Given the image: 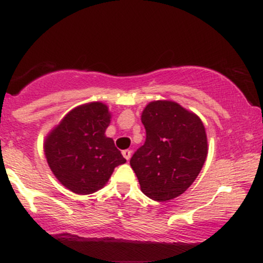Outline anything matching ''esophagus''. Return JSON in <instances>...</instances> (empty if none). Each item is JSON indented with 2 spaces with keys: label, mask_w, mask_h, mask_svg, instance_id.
Instances as JSON below:
<instances>
[{
  "label": "esophagus",
  "mask_w": 263,
  "mask_h": 263,
  "mask_svg": "<svg viewBox=\"0 0 263 263\" xmlns=\"http://www.w3.org/2000/svg\"><path fill=\"white\" fill-rule=\"evenodd\" d=\"M131 155H132V151H131V149H125V151H122V156L125 157V158L127 159V161H128L129 158H131Z\"/></svg>",
  "instance_id": "34e87169"
}]
</instances>
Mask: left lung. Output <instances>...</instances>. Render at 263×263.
Listing matches in <instances>:
<instances>
[{"instance_id": "1", "label": "left lung", "mask_w": 263, "mask_h": 263, "mask_svg": "<svg viewBox=\"0 0 263 263\" xmlns=\"http://www.w3.org/2000/svg\"><path fill=\"white\" fill-rule=\"evenodd\" d=\"M141 120L146 141L129 159L141 190L156 201L179 197L192 185L206 159L203 122L172 101L149 102Z\"/></svg>"}]
</instances>
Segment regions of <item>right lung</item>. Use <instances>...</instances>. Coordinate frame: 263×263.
<instances>
[{"label":"right lung","mask_w":263,"mask_h":263,"mask_svg":"<svg viewBox=\"0 0 263 263\" xmlns=\"http://www.w3.org/2000/svg\"><path fill=\"white\" fill-rule=\"evenodd\" d=\"M110 123L106 105L91 102L70 111L45 140L48 164L63 185L77 194H91L106 184L126 159L105 136Z\"/></svg>","instance_id":"obj_1"}]
</instances>
